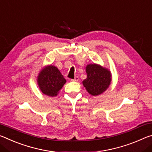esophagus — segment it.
Masks as SVG:
<instances>
[{
	"instance_id": "34e87169",
	"label": "esophagus",
	"mask_w": 152,
	"mask_h": 152,
	"mask_svg": "<svg viewBox=\"0 0 152 152\" xmlns=\"http://www.w3.org/2000/svg\"><path fill=\"white\" fill-rule=\"evenodd\" d=\"M71 81H79V77H78L77 76L75 77V78L73 79H71Z\"/></svg>"
}]
</instances>
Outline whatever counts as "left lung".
Here are the masks:
<instances>
[{
    "label": "left lung",
    "mask_w": 152,
    "mask_h": 152,
    "mask_svg": "<svg viewBox=\"0 0 152 152\" xmlns=\"http://www.w3.org/2000/svg\"><path fill=\"white\" fill-rule=\"evenodd\" d=\"M87 78L83 85L89 94L98 96L108 88L111 83L110 71L97 64H89L86 66Z\"/></svg>",
    "instance_id": "obj_1"
}]
</instances>
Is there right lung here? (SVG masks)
I'll list each match as a JSON object with an SVG mask.
<instances>
[{"mask_svg":"<svg viewBox=\"0 0 152 152\" xmlns=\"http://www.w3.org/2000/svg\"><path fill=\"white\" fill-rule=\"evenodd\" d=\"M38 84L42 92L46 96H57L66 83L63 75L53 65H48L42 69L37 79Z\"/></svg>","mask_w":152,"mask_h":152,"instance_id":"1","label":"right lung"}]
</instances>
